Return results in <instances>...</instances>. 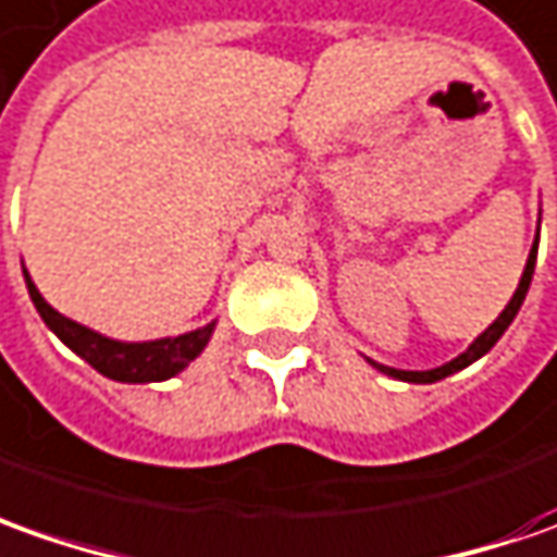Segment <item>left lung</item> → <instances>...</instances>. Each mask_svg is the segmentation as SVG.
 <instances>
[{
    "mask_svg": "<svg viewBox=\"0 0 557 557\" xmlns=\"http://www.w3.org/2000/svg\"><path fill=\"white\" fill-rule=\"evenodd\" d=\"M536 249H540V227H536V240H533V246H530V256H528V264H524V274H521V280H518V289H515V296L508 298V305L503 308V314L496 317L493 323H490L487 330L481 333V336L471 342L469 348L462 351L459 357H453V360H447L444 367H434V370H394V367H385V363H375V360H370L367 357V363H373L379 373L392 375V379H397V382H412V385H432V382H441V379H447V375L459 373V370H466V367H471L474 360H481V357L487 355L490 348L503 338V333H506L508 326H511V320L518 317V311H521V305H524V296H528L530 289V280H533V268H536Z\"/></svg>",
    "mask_w": 557,
    "mask_h": 557,
    "instance_id": "8db88e82",
    "label": "left lung"
}]
</instances>
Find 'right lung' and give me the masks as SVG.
<instances>
[{
	"label": "right lung",
	"instance_id": "1",
	"mask_svg": "<svg viewBox=\"0 0 557 557\" xmlns=\"http://www.w3.org/2000/svg\"><path fill=\"white\" fill-rule=\"evenodd\" d=\"M24 280H27V293L36 305L39 317L46 320L54 336L67 345L73 355H79L86 363L113 382H128V385H145V382H165L172 375H178L184 367H190V360L206 351L209 338L215 333V323L197 326L182 336H163L147 338V342H123V338H110L91 326H83L76 320H70L61 311H54L42 293L36 289V283L24 268Z\"/></svg>",
	"mask_w": 557,
	"mask_h": 557
}]
</instances>
